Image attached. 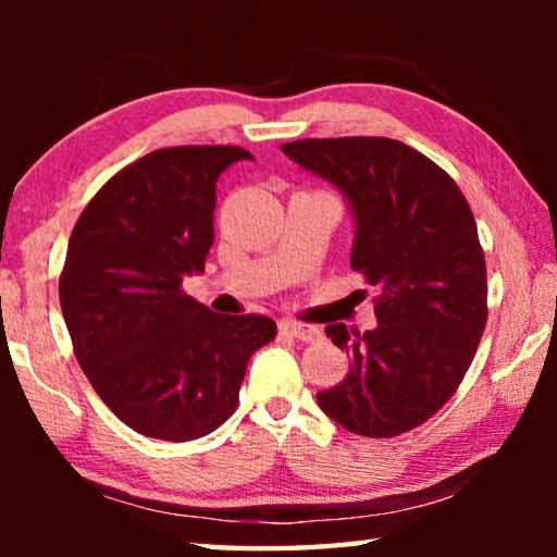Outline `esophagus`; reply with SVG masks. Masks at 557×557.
<instances>
[{"label": "esophagus", "instance_id": "1", "mask_svg": "<svg viewBox=\"0 0 557 557\" xmlns=\"http://www.w3.org/2000/svg\"><path fill=\"white\" fill-rule=\"evenodd\" d=\"M280 332L292 338H299V342H317V338H322V329L301 322H282Z\"/></svg>", "mask_w": 557, "mask_h": 557}]
</instances>
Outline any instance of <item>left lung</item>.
<instances>
[{
  "mask_svg": "<svg viewBox=\"0 0 557 557\" xmlns=\"http://www.w3.org/2000/svg\"><path fill=\"white\" fill-rule=\"evenodd\" d=\"M346 194L356 215L351 268L375 287L373 332L329 324L351 371L319 408L363 437H398L457 393L486 326V262L465 194L445 169L388 137L282 145Z\"/></svg>",
  "mask_w": 557,
  "mask_h": 557,
  "instance_id": "1",
  "label": "left lung"
}]
</instances>
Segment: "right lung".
<instances>
[{
    "mask_svg": "<svg viewBox=\"0 0 557 557\" xmlns=\"http://www.w3.org/2000/svg\"><path fill=\"white\" fill-rule=\"evenodd\" d=\"M252 159L235 145L164 147L108 178L73 225L59 297L73 354L139 435L186 442L238 408L270 317L215 314L184 292L213 245L215 182Z\"/></svg>",
    "mask_w": 557,
    "mask_h": 557,
    "instance_id": "obj_1",
    "label": "right lung"
}]
</instances>
